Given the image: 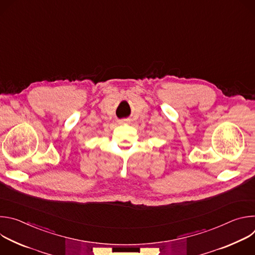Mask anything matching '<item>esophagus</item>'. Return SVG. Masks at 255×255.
Returning a JSON list of instances; mask_svg holds the SVG:
<instances>
[{
  "label": "esophagus",
  "mask_w": 255,
  "mask_h": 255,
  "mask_svg": "<svg viewBox=\"0 0 255 255\" xmlns=\"http://www.w3.org/2000/svg\"><path fill=\"white\" fill-rule=\"evenodd\" d=\"M126 122H128V120H127V119H124V120H120V121H119V123H121V124L126 123Z\"/></svg>",
  "instance_id": "1"
}]
</instances>
